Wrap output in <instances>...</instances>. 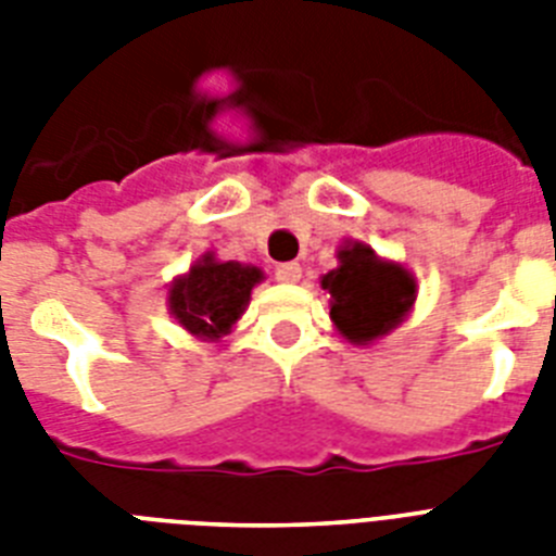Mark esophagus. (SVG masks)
I'll list each match as a JSON object with an SVG mask.
<instances>
[{"label": "esophagus", "mask_w": 556, "mask_h": 556, "mask_svg": "<svg viewBox=\"0 0 556 556\" xmlns=\"http://www.w3.org/2000/svg\"><path fill=\"white\" fill-rule=\"evenodd\" d=\"M274 274H277L279 282H296V279H300V274H303V268H300L296 262H279Z\"/></svg>", "instance_id": "esophagus-1"}]
</instances>
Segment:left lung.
I'll use <instances>...</instances> for the list:
<instances>
[{
  "label": "left lung",
  "mask_w": 556,
  "mask_h": 556,
  "mask_svg": "<svg viewBox=\"0 0 556 556\" xmlns=\"http://www.w3.org/2000/svg\"><path fill=\"white\" fill-rule=\"evenodd\" d=\"M323 291L331 294V320L352 343H369L395 329L415 300L413 277L380 262L366 244L340 251V265L323 277Z\"/></svg>",
  "instance_id": "obj_1"
}]
</instances>
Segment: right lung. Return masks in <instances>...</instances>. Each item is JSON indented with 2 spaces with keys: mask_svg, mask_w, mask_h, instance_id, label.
I'll return each instance as SVG.
<instances>
[{
  "mask_svg": "<svg viewBox=\"0 0 556 556\" xmlns=\"http://www.w3.org/2000/svg\"><path fill=\"white\" fill-rule=\"evenodd\" d=\"M260 279V268L239 262H216L213 253H207L199 265H192L187 277L169 288V312L192 334L222 338L242 317Z\"/></svg>",
  "mask_w": 556,
  "mask_h": 556,
  "instance_id": "obj_1",
  "label": "right lung"
}]
</instances>
